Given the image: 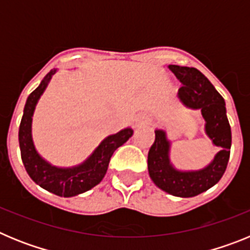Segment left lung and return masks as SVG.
Listing matches in <instances>:
<instances>
[{
  "instance_id": "obj_1",
  "label": "left lung",
  "mask_w": 250,
  "mask_h": 250,
  "mask_svg": "<svg viewBox=\"0 0 250 250\" xmlns=\"http://www.w3.org/2000/svg\"><path fill=\"white\" fill-rule=\"evenodd\" d=\"M183 86L178 96L190 109L202 110L205 131L213 140L218 152L205 169L199 171H179L169 161V141L163 130H156L155 140L147 154V169L151 180L161 190L174 196L191 198L207 191L222 179L230 155L231 130L227 118L225 103L222 95L207 77L195 67L169 65Z\"/></svg>"
}]
</instances>
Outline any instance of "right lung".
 Instances as JSON below:
<instances>
[{"instance_id":"1","label":"right lung","mask_w":250,"mask_h":250,"mask_svg":"<svg viewBox=\"0 0 250 250\" xmlns=\"http://www.w3.org/2000/svg\"><path fill=\"white\" fill-rule=\"evenodd\" d=\"M55 72L56 70H51L41 81L39 87L31 92L27 98L20 124L19 143L22 163L25 165L30 178L50 193L68 198L90 190L103 180L109 167L110 158L115 150L121 146L125 141L129 140L130 136L132 135V130L127 127L115 135L106 138L99 145L98 149L95 150L94 154L83 164L76 167L60 169L46 163L35 150L31 138V121H32L35 106Z\"/></svg>"}]
</instances>
